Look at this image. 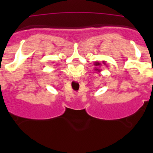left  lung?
Segmentation results:
<instances>
[{"label": "left lung", "mask_w": 153, "mask_h": 153, "mask_svg": "<svg viewBox=\"0 0 153 153\" xmlns=\"http://www.w3.org/2000/svg\"><path fill=\"white\" fill-rule=\"evenodd\" d=\"M94 65H95V68H94V70L96 71V73L97 72L100 73L101 72L100 67H102V65H103V66H106V63L105 61H102V63H100V62H95Z\"/></svg>", "instance_id": "1"}]
</instances>
